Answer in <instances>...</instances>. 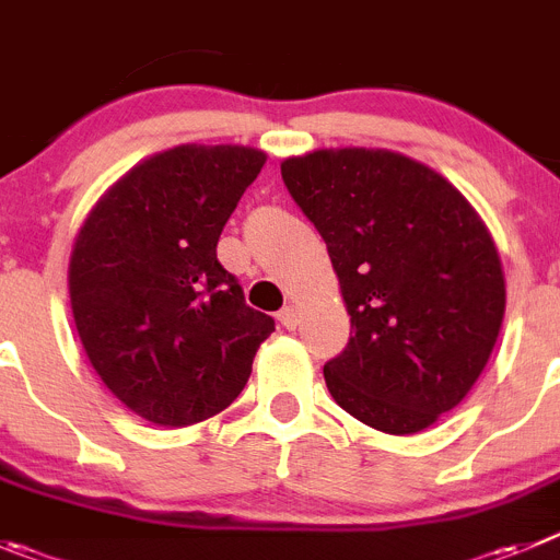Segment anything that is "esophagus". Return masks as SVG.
<instances>
[{"instance_id": "1", "label": "esophagus", "mask_w": 560, "mask_h": 560, "mask_svg": "<svg viewBox=\"0 0 560 560\" xmlns=\"http://www.w3.org/2000/svg\"><path fill=\"white\" fill-rule=\"evenodd\" d=\"M279 324L284 326V329H295V326H299V310H295V306H284V310L279 312Z\"/></svg>"}]
</instances>
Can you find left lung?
<instances>
[{
  "mask_svg": "<svg viewBox=\"0 0 560 560\" xmlns=\"http://www.w3.org/2000/svg\"><path fill=\"white\" fill-rule=\"evenodd\" d=\"M292 200L324 236L354 335L324 365L331 399L412 435L460 405L491 360L505 273L491 231L438 170L385 148L281 161Z\"/></svg>",
  "mask_w": 560,
  "mask_h": 560,
  "instance_id": "1",
  "label": "left lung"
}]
</instances>
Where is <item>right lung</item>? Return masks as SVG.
I'll use <instances>...</instances> for the list:
<instances>
[{
	"mask_svg": "<svg viewBox=\"0 0 560 560\" xmlns=\"http://www.w3.org/2000/svg\"><path fill=\"white\" fill-rule=\"evenodd\" d=\"M268 153L178 144L100 195L69 256L83 351L114 396L159 427H189L243 393L273 317L245 304L218 240Z\"/></svg>",
	"mask_w": 560,
	"mask_h": 560,
	"instance_id": "obj_1",
	"label": "right lung"
}]
</instances>
